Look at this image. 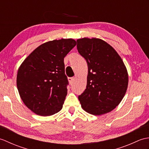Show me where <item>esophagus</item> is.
I'll return each instance as SVG.
<instances>
[{"mask_svg": "<svg viewBox=\"0 0 149 149\" xmlns=\"http://www.w3.org/2000/svg\"><path fill=\"white\" fill-rule=\"evenodd\" d=\"M68 80L69 81V83L70 84H72L73 83V82L74 81V77H68Z\"/></svg>", "mask_w": 149, "mask_h": 149, "instance_id": "34e87169", "label": "esophagus"}]
</instances>
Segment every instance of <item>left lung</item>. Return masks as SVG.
Instances as JSON below:
<instances>
[{
	"label": "left lung",
	"mask_w": 149,
	"mask_h": 149,
	"mask_svg": "<svg viewBox=\"0 0 149 149\" xmlns=\"http://www.w3.org/2000/svg\"><path fill=\"white\" fill-rule=\"evenodd\" d=\"M79 53L86 59L88 73L86 90L79 96L88 113L101 115L121 102L128 86V74L122 58L108 43L99 38L77 40Z\"/></svg>",
	"instance_id": "8db88e82"
}]
</instances>
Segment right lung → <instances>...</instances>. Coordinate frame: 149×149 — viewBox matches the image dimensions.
Masks as SVG:
<instances>
[{
  "label": "right lung",
  "mask_w": 149,
  "mask_h": 149,
  "mask_svg": "<svg viewBox=\"0 0 149 149\" xmlns=\"http://www.w3.org/2000/svg\"><path fill=\"white\" fill-rule=\"evenodd\" d=\"M76 44L70 38L43 43L19 67V94L25 105L34 113L50 116L62 109L68 84L64 58Z\"/></svg>",
  "instance_id": "right-lung-1"
}]
</instances>
